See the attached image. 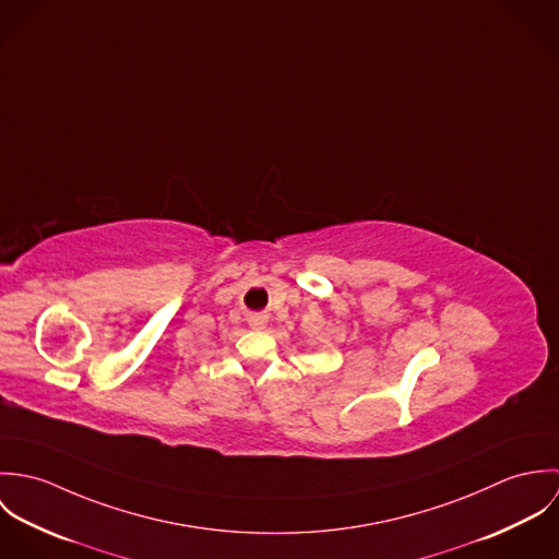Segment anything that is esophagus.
Listing matches in <instances>:
<instances>
[{"instance_id": "1", "label": "esophagus", "mask_w": 559, "mask_h": 559, "mask_svg": "<svg viewBox=\"0 0 559 559\" xmlns=\"http://www.w3.org/2000/svg\"><path fill=\"white\" fill-rule=\"evenodd\" d=\"M249 324H251L253 329H262V326L266 324V317H264V314H251V317H249Z\"/></svg>"}]
</instances>
